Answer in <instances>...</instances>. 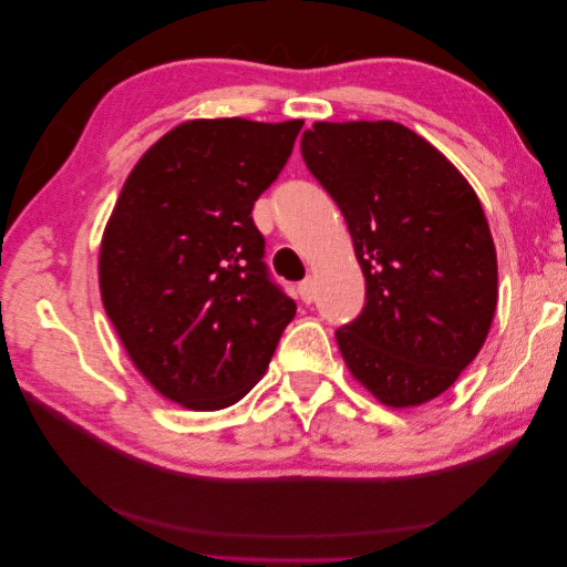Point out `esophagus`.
Returning <instances> with one entry per match:
<instances>
[{
    "label": "esophagus",
    "mask_w": 567,
    "mask_h": 567,
    "mask_svg": "<svg viewBox=\"0 0 567 567\" xmlns=\"http://www.w3.org/2000/svg\"><path fill=\"white\" fill-rule=\"evenodd\" d=\"M298 293H300V300H302V302H307V305L315 302V298H317V286H315V281H312V279L300 281Z\"/></svg>",
    "instance_id": "obj_1"
}]
</instances>
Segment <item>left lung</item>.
I'll return each instance as SVG.
<instances>
[{"mask_svg": "<svg viewBox=\"0 0 567 567\" xmlns=\"http://www.w3.org/2000/svg\"><path fill=\"white\" fill-rule=\"evenodd\" d=\"M307 169L338 203L367 305L336 340L375 400H435L477 357L496 310V250L473 186L423 136L392 120L315 123Z\"/></svg>", "mask_w": 567, "mask_h": 567, "instance_id": "8db88e82", "label": "left lung"}]
</instances>
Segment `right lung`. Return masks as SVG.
I'll return each mask as SVG.
<instances>
[{"mask_svg": "<svg viewBox=\"0 0 567 567\" xmlns=\"http://www.w3.org/2000/svg\"><path fill=\"white\" fill-rule=\"evenodd\" d=\"M302 120H188L134 165L101 238L106 315L144 379L194 411L262 379L296 302L269 279L252 205Z\"/></svg>", "mask_w": 567, "mask_h": 567, "instance_id": "add662e5", "label": "right lung"}]
</instances>
